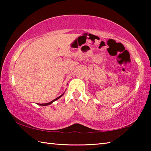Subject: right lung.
Instances as JSON below:
<instances>
[{
  "instance_id": "add662e5",
  "label": "right lung",
  "mask_w": 151,
  "mask_h": 151,
  "mask_svg": "<svg viewBox=\"0 0 151 151\" xmlns=\"http://www.w3.org/2000/svg\"><path fill=\"white\" fill-rule=\"evenodd\" d=\"M63 96V94H62V95H60V96H58V97H57V99H55V100H53V101H51V102H50V103H45V104H39V105H41V106H47V105H49V104H50L51 103H53V102H54V101H57V99H59V98H60V97L61 96Z\"/></svg>"
}]
</instances>
